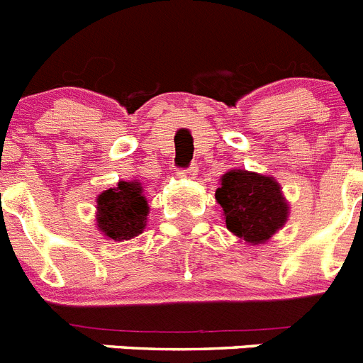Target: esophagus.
I'll return each instance as SVG.
<instances>
[{"label": "esophagus", "instance_id": "esophagus-1", "mask_svg": "<svg viewBox=\"0 0 363 363\" xmlns=\"http://www.w3.org/2000/svg\"><path fill=\"white\" fill-rule=\"evenodd\" d=\"M196 174H198V167H194V165H191L189 169L179 170L178 172L179 178H196Z\"/></svg>", "mask_w": 363, "mask_h": 363}]
</instances>
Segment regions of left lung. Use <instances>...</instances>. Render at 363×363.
<instances>
[{"label":"left lung","mask_w":363,"mask_h":363,"mask_svg":"<svg viewBox=\"0 0 363 363\" xmlns=\"http://www.w3.org/2000/svg\"><path fill=\"white\" fill-rule=\"evenodd\" d=\"M215 198L225 228L250 246L268 242L290 215V203L277 179L252 170H228L220 178Z\"/></svg>","instance_id":"8db88e82"}]
</instances>
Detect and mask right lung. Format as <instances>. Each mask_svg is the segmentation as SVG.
<instances>
[{
  "mask_svg": "<svg viewBox=\"0 0 363 363\" xmlns=\"http://www.w3.org/2000/svg\"><path fill=\"white\" fill-rule=\"evenodd\" d=\"M148 202L143 185L138 179H121L113 189H106L97 196V229L108 240L125 242L145 231Z\"/></svg>",
  "mask_w": 363,
  "mask_h": 363,
  "instance_id": "add662e5",
  "label": "right lung"
}]
</instances>
